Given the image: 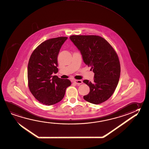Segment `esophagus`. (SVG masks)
<instances>
[{
    "instance_id": "1",
    "label": "esophagus",
    "mask_w": 149,
    "mask_h": 149,
    "mask_svg": "<svg viewBox=\"0 0 149 149\" xmlns=\"http://www.w3.org/2000/svg\"><path fill=\"white\" fill-rule=\"evenodd\" d=\"M73 81L76 84H77L78 85H79L83 83V81L81 80H74Z\"/></svg>"
}]
</instances>
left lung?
<instances>
[{
	"label": "left lung",
	"mask_w": 149,
	"mask_h": 149,
	"mask_svg": "<svg viewBox=\"0 0 149 149\" xmlns=\"http://www.w3.org/2000/svg\"><path fill=\"white\" fill-rule=\"evenodd\" d=\"M70 39L80 51L84 62L91 66L94 81L84 80L89 87L87 102L98 104L111 96L117 86L120 64L117 54L108 42L98 36H71Z\"/></svg>",
	"instance_id": "left-lung-1"
}]
</instances>
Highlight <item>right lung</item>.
Returning a JSON list of instances; mask_svg holds the SVG:
<instances>
[{
    "instance_id": "right-lung-1",
    "label": "right lung",
    "mask_w": 149,
    "mask_h": 149,
    "mask_svg": "<svg viewBox=\"0 0 149 149\" xmlns=\"http://www.w3.org/2000/svg\"><path fill=\"white\" fill-rule=\"evenodd\" d=\"M67 39V37H58L45 41L33 51L29 59V89L42 104L50 106L60 102L65 95L66 89L71 85L68 79L52 75L58 72V54Z\"/></svg>"
}]
</instances>
